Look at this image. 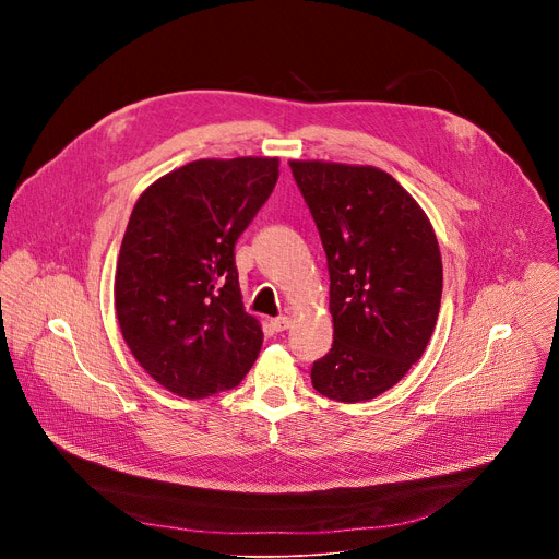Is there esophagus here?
I'll return each instance as SVG.
<instances>
[{"label": "esophagus", "mask_w": 559, "mask_h": 559, "mask_svg": "<svg viewBox=\"0 0 559 559\" xmlns=\"http://www.w3.org/2000/svg\"><path fill=\"white\" fill-rule=\"evenodd\" d=\"M289 325H292V318L289 316H278V318H274V321H272V328L276 332H285Z\"/></svg>", "instance_id": "34e87169"}]
</instances>
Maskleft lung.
Returning a JSON list of instances; mask_svg holds the SVG:
<instances>
[{
  "label": "left lung",
  "instance_id": "1",
  "mask_svg": "<svg viewBox=\"0 0 559 559\" xmlns=\"http://www.w3.org/2000/svg\"><path fill=\"white\" fill-rule=\"evenodd\" d=\"M330 270L332 349L311 367L318 393L360 403L427 349L442 298L438 238L420 205L371 166L292 162Z\"/></svg>",
  "mask_w": 559,
  "mask_h": 559
}]
</instances>
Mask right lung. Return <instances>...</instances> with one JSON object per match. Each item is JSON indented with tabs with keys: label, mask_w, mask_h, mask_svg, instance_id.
Here are the masks:
<instances>
[{
	"label": "right lung",
	"mask_w": 559,
	"mask_h": 559,
	"mask_svg": "<svg viewBox=\"0 0 559 559\" xmlns=\"http://www.w3.org/2000/svg\"><path fill=\"white\" fill-rule=\"evenodd\" d=\"M278 179V158H201L136 201L117 261L126 345L168 391L207 397L254 365L263 332L241 300L234 248Z\"/></svg>",
	"instance_id": "obj_1"
}]
</instances>
